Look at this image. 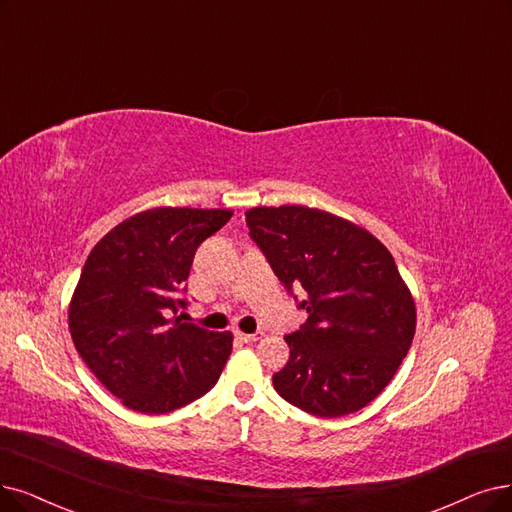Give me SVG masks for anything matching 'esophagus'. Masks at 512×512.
<instances>
[{"label":"esophagus","mask_w":512,"mask_h":512,"mask_svg":"<svg viewBox=\"0 0 512 512\" xmlns=\"http://www.w3.org/2000/svg\"><path fill=\"white\" fill-rule=\"evenodd\" d=\"M241 342H258V340H262V336H264V332H254V334H243V332H237L235 334Z\"/></svg>","instance_id":"esophagus-1"}]
</instances>
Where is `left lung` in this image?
I'll return each mask as SVG.
<instances>
[{
  "mask_svg": "<svg viewBox=\"0 0 512 512\" xmlns=\"http://www.w3.org/2000/svg\"><path fill=\"white\" fill-rule=\"evenodd\" d=\"M250 237L309 313L285 336L275 391L319 418L359 412L391 382L416 332V304L395 258L357 224L304 206L245 212Z\"/></svg>",
  "mask_w": 512,
  "mask_h": 512,
  "instance_id": "obj_1",
  "label": "left lung"
}]
</instances>
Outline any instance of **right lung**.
Segmentation results:
<instances>
[{
    "label": "right lung",
    "mask_w": 512,
    "mask_h": 512,
    "mask_svg": "<svg viewBox=\"0 0 512 512\" xmlns=\"http://www.w3.org/2000/svg\"><path fill=\"white\" fill-rule=\"evenodd\" d=\"M231 210L157 208L124 220L90 252L69 309L71 338L126 407L168 414L206 395L233 349L231 332L172 317L187 309L199 245Z\"/></svg>",
    "instance_id": "right-lung-1"
}]
</instances>
